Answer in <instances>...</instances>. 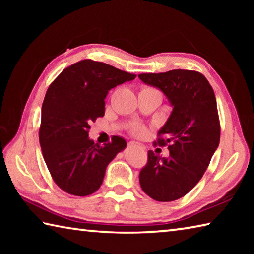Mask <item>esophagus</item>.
<instances>
[{
    "label": "esophagus",
    "mask_w": 254,
    "mask_h": 254,
    "mask_svg": "<svg viewBox=\"0 0 254 254\" xmlns=\"http://www.w3.org/2000/svg\"><path fill=\"white\" fill-rule=\"evenodd\" d=\"M128 147H140V148H143V145H141L140 143H136L134 141H130L128 142Z\"/></svg>",
    "instance_id": "34e87169"
}]
</instances>
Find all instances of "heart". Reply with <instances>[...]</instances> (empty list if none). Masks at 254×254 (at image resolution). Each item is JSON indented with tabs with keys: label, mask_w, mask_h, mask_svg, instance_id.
Instances as JSON below:
<instances>
[{
	"label": "heart",
	"mask_w": 254,
	"mask_h": 254,
	"mask_svg": "<svg viewBox=\"0 0 254 254\" xmlns=\"http://www.w3.org/2000/svg\"><path fill=\"white\" fill-rule=\"evenodd\" d=\"M132 133L135 136H143L145 133H147V130H145V127L143 126H136L133 127Z\"/></svg>",
	"instance_id": "b5f03b06"
}]
</instances>
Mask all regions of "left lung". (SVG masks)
<instances>
[{
  "label": "left lung",
  "mask_w": 254,
  "mask_h": 254,
  "mask_svg": "<svg viewBox=\"0 0 254 254\" xmlns=\"http://www.w3.org/2000/svg\"><path fill=\"white\" fill-rule=\"evenodd\" d=\"M139 78L162 91L174 106L153 142L168 145L169 157L161 158L149 150L140 185L152 199L173 201L196 186L220 144L216 98L206 77L196 70L140 74Z\"/></svg>",
  "instance_id": "1"
}]
</instances>
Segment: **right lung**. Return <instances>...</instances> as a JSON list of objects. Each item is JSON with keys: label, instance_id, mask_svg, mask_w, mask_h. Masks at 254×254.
I'll use <instances>...</instances> for the list:
<instances>
[{"label": "right lung", "instance_id": "right-lung-1", "mask_svg": "<svg viewBox=\"0 0 254 254\" xmlns=\"http://www.w3.org/2000/svg\"><path fill=\"white\" fill-rule=\"evenodd\" d=\"M135 78L105 63L84 59L67 67L50 84L41 110L39 142L56 185L74 196L101 187L106 167L127 147L112 137L101 147L88 139L92 122L104 117L110 89Z\"/></svg>", "mask_w": 254, "mask_h": 254}]
</instances>
